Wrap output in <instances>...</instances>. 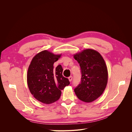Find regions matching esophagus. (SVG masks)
Returning a JSON list of instances; mask_svg holds the SVG:
<instances>
[{
  "mask_svg": "<svg viewBox=\"0 0 132 132\" xmlns=\"http://www.w3.org/2000/svg\"><path fill=\"white\" fill-rule=\"evenodd\" d=\"M68 79H69V80L70 81H71V80H72V79H73V77H72V76H70V77L68 78Z\"/></svg>",
  "mask_w": 132,
  "mask_h": 132,
  "instance_id": "obj_1",
  "label": "esophagus"
}]
</instances>
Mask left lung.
<instances>
[{
	"label": "left lung",
	"instance_id": "1",
	"mask_svg": "<svg viewBox=\"0 0 132 132\" xmlns=\"http://www.w3.org/2000/svg\"><path fill=\"white\" fill-rule=\"evenodd\" d=\"M74 58L80 67L81 78L74 92L80 100L91 102L102 94L107 83L108 71L104 59L98 52L87 49Z\"/></svg>",
	"mask_w": 132,
	"mask_h": 132
}]
</instances>
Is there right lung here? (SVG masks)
Here are the masks:
<instances>
[{
	"label": "right lung",
	"instance_id": "obj_1",
	"mask_svg": "<svg viewBox=\"0 0 132 132\" xmlns=\"http://www.w3.org/2000/svg\"><path fill=\"white\" fill-rule=\"evenodd\" d=\"M61 55L43 51L33 58L27 71V84L31 94L38 101L50 104L61 97V90L69 85V79L62 75L63 68L53 64Z\"/></svg>",
	"mask_w": 132,
	"mask_h": 132
}]
</instances>
